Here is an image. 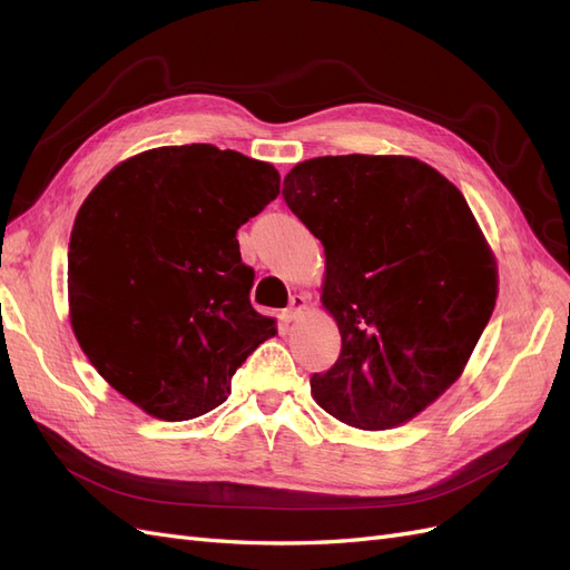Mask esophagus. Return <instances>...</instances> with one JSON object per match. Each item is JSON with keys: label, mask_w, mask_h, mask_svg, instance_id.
Returning <instances> with one entry per match:
<instances>
[{"label": "esophagus", "mask_w": 570, "mask_h": 570, "mask_svg": "<svg viewBox=\"0 0 570 570\" xmlns=\"http://www.w3.org/2000/svg\"><path fill=\"white\" fill-rule=\"evenodd\" d=\"M304 308H306V297L304 295H295V297L289 299V306L283 312V318L285 321H295L304 312Z\"/></svg>", "instance_id": "obj_1"}]
</instances>
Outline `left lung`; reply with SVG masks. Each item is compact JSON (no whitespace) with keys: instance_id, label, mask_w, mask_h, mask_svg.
I'll list each match as a JSON object with an SVG mask.
<instances>
[{"instance_id":"1","label":"left lung","mask_w":570,"mask_h":570,"mask_svg":"<svg viewBox=\"0 0 570 570\" xmlns=\"http://www.w3.org/2000/svg\"><path fill=\"white\" fill-rule=\"evenodd\" d=\"M283 199L325 249L321 302L340 327L312 394L337 421L387 430L454 385L497 302L494 256L459 189L411 157L297 164Z\"/></svg>"}]
</instances>
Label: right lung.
Masks as SVG:
<instances>
[{
	"instance_id": "obj_1",
	"label": "right lung",
	"mask_w": 570,
	"mask_h": 570,
	"mask_svg": "<svg viewBox=\"0 0 570 570\" xmlns=\"http://www.w3.org/2000/svg\"><path fill=\"white\" fill-rule=\"evenodd\" d=\"M278 195L271 164L183 145L118 164L82 202L68 245L73 333L99 375L149 416L216 409L275 335L249 302L254 271L235 235Z\"/></svg>"
}]
</instances>
